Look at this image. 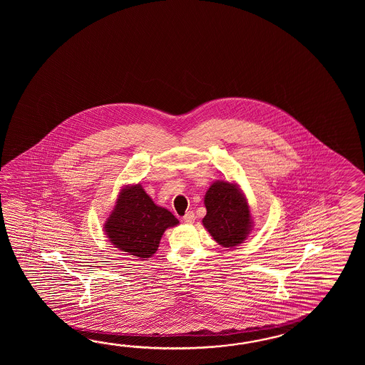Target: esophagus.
I'll list each match as a JSON object with an SVG mask.
<instances>
[{"instance_id": "esophagus-1", "label": "esophagus", "mask_w": 365, "mask_h": 365, "mask_svg": "<svg viewBox=\"0 0 365 365\" xmlns=\"http://www.w3.org/2000/svg\"><path fill=\"white\" fill-rule=\"evenodd\" d=\"M182 220H184L185 223H187V225H192V223H194V220H195V215H194L193 211H187L185 215L182 217Z\"/></svg>"}]
</instances>
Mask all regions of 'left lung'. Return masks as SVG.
I'll return each instance as SVG.
<instances>
[{
  "mask_svg": "<svg viewBox=\"0 0 365 365\" xmlns=\"http://www.w3.org/2000/svg\"><path fill=\"white\" fill-rule=\"evenodd\" d=\"M205 206L207 212L202 223L219 245L235 248L247 240L253 222L239 186L217 180L206 192Z\"/></svg>",
  "mask_w": 365,
  "mask_h": 365,
  "instance_id": "obj_1",
  "label": "left lung"
}]
</instances>
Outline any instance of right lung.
Returning a JSON list of instances; mask_svg holds the SVG:
<instances>
[{
	"label": "right lung",
	"mask_w": 365,
	"mask_h": 365,
	"mask_svg": "<svg viewBox=\"0 0 365 365\" xmlns=\"http://www.w3.org/2000/svg\"><path fill=\"white\" fill-rule=\"evenodd\" d=\"M179 225L171 211L156 206L140 184L118 193L116 205L104 223V231L116 248L140 259L155 255L167 228Z\"/></svg>",
	"instance_id": "obj_1"
}]
</instances>
